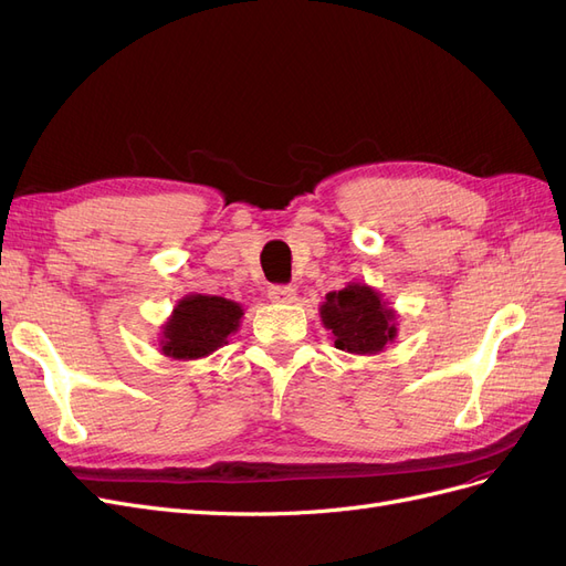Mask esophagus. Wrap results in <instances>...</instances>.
<instances>
[{
    "label": "esophagus",
    "mask_w": 566,
    "mask_h": 566,
    "mask_svg": "<svg viewBox=\"0 0 566 566\" xmlns=\"http://www.w3.org/2000/svg\"><path fill=\"white\" fill-rule=\"evenodd\" d=\"M297 290L293 285H271L269 287V300L276 302V304H290L295 302Z\"/></svg>",
    "instance_id": "obj_1"
}]
</instances>
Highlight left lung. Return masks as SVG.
<instances>
[{"label": "left lung", "mask_w": 566, "mask_h": 566, "mask_svg": "<svg viewBox=\"0 0 566 566\" xmlns=\"http://www.w3.org/2000/svg\"><path fill=\"white\" fill-rule=\"evenodd\" d=\"M321 318L333 331L335 347L352 354L382 352L397 335L394 312L385 310L380 295L368 285H347L339 293H328Z\"/></svg>", "instance_id": "obj_1"}]
</instances>
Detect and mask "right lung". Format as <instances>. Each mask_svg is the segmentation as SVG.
<instances>
[{
  "mask_svg": "<svg viewBox=\"0 0 566 566\" xmlns=\"http://www.w3.org/2000/svg\"><path fill=\"white\" fill-rule=\"evenodd\" d=\"M243 310L231 300L191 295L177 304L165 325L163 352L175 358H200L212 354L238 328Z\"/></svg>",
  "mask_w": 566,
  "mask_h": 566,
  "instance_id": "add662e5",
  "label": "right lung"
}]
</instances>
